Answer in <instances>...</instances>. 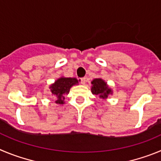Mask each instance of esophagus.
<instances>
[{"label":"esophagus","instance_id":"1","mask_svg":"<svg viewBox=\"0 0 161 161\" xmlns=\"http://www.w3.org/2000/svg\"><path fill=\"white\" fill-rule=\"evenodd\" d=\"M79 82H80L81 84L84 85V84L86 83V78H82V79H80Z\"/></svg>","mask_w":161,"mask_h":161}]
</instances>
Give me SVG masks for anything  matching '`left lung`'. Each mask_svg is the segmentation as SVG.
Masks as SVG:
<instances>
[{
  "mask_svg": "<svg viewBox=\"0 0 161 161\" xmlns=\"http://www.w3.org/2000/svg\"><path fill=\"white\" fill-rule=\"evenodd\" d=\"M91 93L97 95L101 99H107L109 95H113V91L108 85L107 82L101 78L91 81Z\"/></svg>",
  "mask_w": 161,
  "mask_h": 161,
  "instance_id": "8db88e82",
  "label": "left lung"
}]
</instances>
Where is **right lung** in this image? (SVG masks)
I'll return each mask as SVG.
<instances>
[{
    "label": "right lung",
    "instance_id": "add662e5",
    "mask_svg": "<svg viewBox=\"0 0 161 161\" xmlns=\"http://www.w3.org/2000/svg\"><path fill=\"white\" fill-rule=\"evenodd\" d=\"M76 78H66L64 76L58 78L55 82L50 86V90L51 94L55 98V103L64 104L65 95H68L70 92V88L75 85H78Z\"/></svg>",
    "mask_w": 161,
    "mask_h": 161
}]
</instances>
